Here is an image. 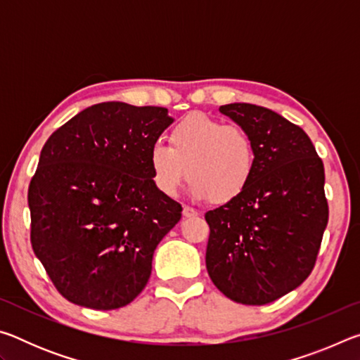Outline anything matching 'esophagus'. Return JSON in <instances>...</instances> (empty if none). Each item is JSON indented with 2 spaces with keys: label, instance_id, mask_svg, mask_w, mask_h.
<instances>
[{
  "label": "esophagus",
  "instance_id": "esophagus-1",
  "mask_svg": "<svg viewBox=\"0 0 360 360\" xmlns=\"http://www.w3.org/2000/svg\"><path fill=\"white\" fill-rule=\"evenodd\" d=\"M182 216H184V217H195V216H198V212H197V210L191 208V206H184V210H182Z\"/></svg>",
  "mask_w": 360,
  "mask_h": 360
}]
</instances>
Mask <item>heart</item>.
<instances>
[{
    "label": "heart",
    "instance_id": "1",
    "mask_svg": "<svg viewBox=\"0 0 360 360\" xmlns=\"http://www.w3.org/2000/svg\"><path fill=\"white\" fill-rule=\"evenodd\" d=\"M168 143L149 150L152 181L167 197H174L188 174L195 198L222 205L238 198L252 179L255 144L238 125L193 112L173 127Z\"/></svg>",
    "mask_w": 360,
    "mask_h": 360
}]
</instances>
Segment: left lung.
Returning <instances> with one entry per match:
<instances>
[{
    "mask_svg": "<svg viewBox=\"0 0 360 360\" xmlns=\"http://www.w3.org/2000/svg\"><path fill=\"white\" fill-rule=\"evenodd\" d=\"M219 111L251 135L257 163L238 198L205 214L206 268L233 302L265 304L316 265L328 222L324 163L307 133L271 109L231 103Z\"/></svg>",
    "mask_w": 360,
    "mask_h": 360,
    "instance_id": "obj_1",
    "label": "left lung"
}]
</instances>
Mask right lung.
I'll return each mask as SVG.
<instances>
[{
  "label": "right lung",
  "mask_w": 360,
  "mask_h": 360,
  "mask_svg": "<svg viewBox=\"0 0 360 360\" xmlns=\"http://www.w3.org/2000/svg\"><path fill=\"white\" fill-rule=\"evenodd\" d=\"M168 109L98 103L60 127L30 181V241L66 300L115 309L149 281L152 255L182 206L158 192L149 150Z\"/></svg>",
  "instance_id": "add662e5"
}]
</instances>
